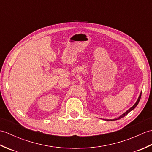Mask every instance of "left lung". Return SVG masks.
I'll use <instances>...</instances> for the list:
<instances>
[{
    "label": "left lung",
    "mask_w": 152,
    "mask_h": 152,
    "mask_svg": "<svg viewBox=\"0 0 152 152\" xmlns=\"http://www.w3.org/2000/svg\"><path fill=\"white\" fill-rule=\"evenodd\" d=\"M141 95H142V92L140 93V95H139V96H138V99H137V102H135V104L132 106V107L131 108H129L128 110H127L126 111L125 113H124V114H121L120 116H119V117H118V118H115V119H104V120H106V121H114V120H117V119H121V118H124V117H125V116L126 115H127L129 113L131 110H133V109H134L135 108H136V106L138 105V102H139V101H140V98H141Z\"/></svg>",
    "instance_id": "1"
}]
</instances>
